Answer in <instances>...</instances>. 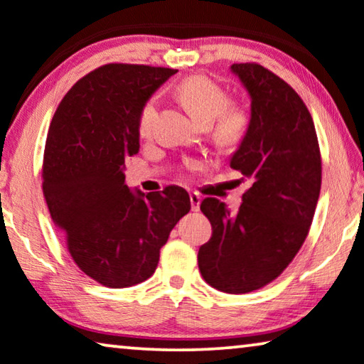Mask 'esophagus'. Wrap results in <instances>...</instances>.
I'll list each match as a JSON object with an SVG mask.
<instances>
[{"label": "esophagus", "instance_id": "1", "mask_svg": "<svg viewBox=\"0 0 364 364\" xmlns=\"http://www.w3.org/2000/svg\"><path fill=\"white\" fill-rule=\"evenodd\" d=\"M189 201H191L193 211H199V204H201V196L198 193L189 194Z\"/></svg>", "mask_w": 364, "mask_h": 364}]
</instances>
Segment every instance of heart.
Here are the masks:
<instances>
[{"label": "heart", "instance_id": "obj_1", "mask_svg": "<svg viewBox=\"0 0 364 364\" xmlns=\"http://www.w3.org/2000/svg\"><path fill=\"white\" fill-rule=\"evenodd\" d=\"M175 95L189 114L201 124L211 127L216 143L221 146H235L244 140L250 127V117L244 107L229 100L221 85L204 75H191L175 87ZM156 117V99L148 97L136 115L138 136H150ZM188 171L201 168L199 161H188Z\"/></svg>", "mask_w": 364, "mask_h": 364}]
</instances>
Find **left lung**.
Segmentation results:
<instances>
[{
    "mask_svg": "<svg viewBox=\"0 0 364 364\" xmlns=\"http://www.w3.org/2000/svg\"><path fill=\"white\" fill-rule=\"evenodd\" d=\"M250 99V127L231 166L250 181L232 214L216 198L201 211L213 235L199 247L203 279L226 294H249L279 277L304 245L321 188V155L300 95L257 63L232 64ZM242 178V180H244Z\"/></svg>",
    "mask_w": 364,
    "mask_h": 364,
    "instance_id": "1",
    "label": "left lung"
}]
</instances>
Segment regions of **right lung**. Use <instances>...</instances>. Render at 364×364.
<instances>
[{"mask_svg": "<svg viewBox=\"0 0 364 364\" xmlns=\"http://www.w3.org/2000/svg\"><path fill=\"white\" fill-rule=\"evenodd\" d=\"M176 69L105 64L73 85L46 138L43 193L75 265L110 289L143 282L191 201L180 186L132 193L125 158L138 153L136 115Z\"/></svg>", "mask_w": 364, "mask_h": 364, "instance_id": "add662e5", "label": "right lung"}]
</instances>
